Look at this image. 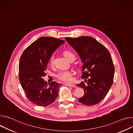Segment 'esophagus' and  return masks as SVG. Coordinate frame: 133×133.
<instances>
[{"instance_id": "obj_1", "label": "esophagus", "mask_w": 133, "mask_h": 133, "mask_svg": "<svg viewBox=\"0 0 133 133\" xmlns=\"http://www.w3.org/2000/svg\"><path fill=\"white\" fill-rule=\"evenodd\" d=\"M64 84H65V85L68 86V87H75V86H76L75 84H73L68 83H64Z\"/></svg>"}]
</instances>
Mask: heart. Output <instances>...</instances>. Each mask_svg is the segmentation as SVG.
<instances>
[{
	"label": "heart",
	"instance_id": "1",
	"mask_svg": "<svg viewBox=\"0 0 133 133\" xmlns=\"http://www.w3.org/2000/svg\"><path fill=\"white\" fill-rule=\"evenodd\" d=\"M63 55L70 62L73 61L75 60L76 55L75 54L69 50H65L63 52ZM54 57L53 55L50 56L49 60V64L50 66H52L54 65ZM73 72L71 71H61L59 72L56 75V78L65 82H69L72 80Z\"/></svg>",
	"mask_w": 133,
	"mask_h": 133
}]
</instances>
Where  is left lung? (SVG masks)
<instances>
[{"instance_id": "left-lung-1", "label": "left lung", "mask_w": 133, "mask_h": 133, "mask_svg": "<svg viewBox=\"0 0 133 133\" xmlns=\"http://www.w3.org/2000/svg\"><path fill=\"white\" fill-rule=\"evenodd\" d=\"M77 51L83 62L81 78L84 82L77 85L83 88V96L78 100L87 106H93L102 101L111 88L115 67L109 51L92 37H65Z\"/></svg>"}]
</instances>
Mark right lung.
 Wrapping results in <instances>:
<instances>
[{"mask_svg": "<svg viewBox=\"0 0 133 133\" xmlns=\"http://www.w3.org/2000/svg\"><path fill=\"white\" fill-rule=\"evenodd\" d=\"M65 41L51 37H42L32 43L22 53L19 63V79L28 99L34 104L48 106L58 96L61 84L47 83L43 79L49 58Z\"/></svg>", "mask_w": 133, "mask_h": 133, "instance_id": "obj_1", "label": "right lung"}]
</instances>
